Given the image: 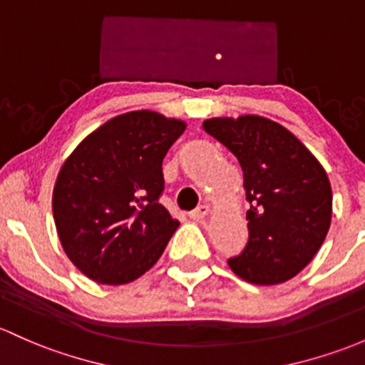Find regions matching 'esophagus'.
I'll list each match as a JSON object with an SVG mask.
<instances>
[{"label": "esophagus", "instance_id": "1", "mask_svg": "<svg viewBox=\"0 0 365 365\" xmlns=\"http://www.w3.org/2000/svg\"><path fill=\"white\" fill-rule=\"evenodd\" d=\"M209 212H210V209H209V205H198L197 209L195 210H191L190 212V217L191 219H203V217H207V215H209Z\"/></svg>", "mask_w": 365, "mask_h": 365}]
</instances>
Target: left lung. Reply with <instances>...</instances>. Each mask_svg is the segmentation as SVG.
I'll return each instance as SVG.
<instances>
[{
    "mask_svg": "<svg viewBox=\"0 0 365 365\" xmlns=\"http://www.w3.org/2000/svg\"><path fill=\"white\" fill-rule=\"evenodd\" d=\"M203 128L238 158L250 202L249 242L228 259L231 272L254 285L291 280L313 259L331 226L327 172L292 132L264 116H215Z\"/></svg>",
    "mask_w": 365,
    "mask_h": 365,
    "instance_id": "obj_1",
    "label": "left lung"
}]
</instances>
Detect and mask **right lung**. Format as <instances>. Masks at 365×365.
I'll list each match as a JSON object with an SVG mask.
<instances>
[{
    "label": "right lung",
    "mask_w": 365,
    "mask_h": 365,
    "mask_svg": "<svg viewBox=\"0 0 365 365\" xmlns=\"http://www.w3.org/2000/svg\"><path fill=\"white\" fill-rule=\"evenodd\" d=\"M186 121L151 109L115 116L58 170L52 210L66 256L97 284L123 285L156 264L179 228L158 202L162 162Z\"/></svg>",
    "instance_id": "add662e5"
}]
</instances>
